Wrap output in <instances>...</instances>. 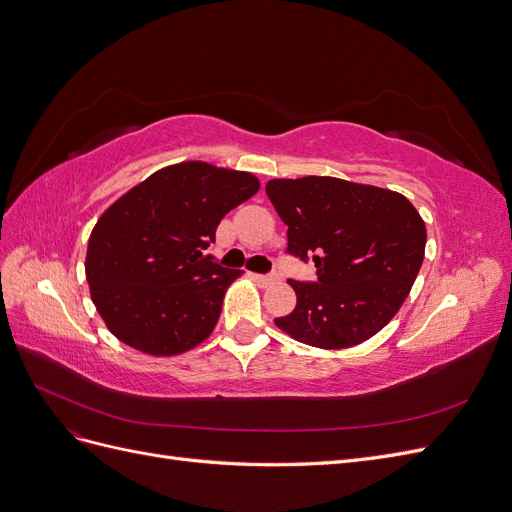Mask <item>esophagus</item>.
Masks as SVG:
<instances>
[{"instance_id":"obj_1","label":"esophagus","mask_w":512,"mask_h":512,"mask_svg":"<svg viewBox=\"0 0 512 512\" xmlns=\"http://www.w3.org/2000/svg\"><path fill=\"white\" fill-rule=\"evenodd\" d=\"M252 280L258 282L260 286H273V284L280 282V277H277V275H260V273H254Z\"/></svg>"}]
</instances>
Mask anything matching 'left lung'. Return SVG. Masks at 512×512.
Segmentation results:
<instances>
[{"label":"left lung","instance_id":"obj_1","mask_svg":"<svg viewBox=\"0 0 512 512\" xmlns=\"http://www.w3.org/2000/svg\"><path fill=\"white\" fill-rule=\"evenodd\" d=\"M267 196L288 226L286 252L312 258L316 282L288 284L297 307L275 324L301 344L339 350L365 342L406 301L427 230L399 192L335 177L271 179Z\"/></svg>","mask_w":512,"mask_h":512}]
</instances>
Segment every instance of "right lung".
<instances>
[{
	"label": "right lung",
	"instance_id": "right-lung-1",
	"mask_svg": "<svg viewBox=\"0 0 512 512\" xmlns=\"http://www.w3.org/2000/svg\"><path fill=\"white\" fill-rule=\"evenodd\" d=\"M260 181L241 170L181 162L147 177L91 230L85 275L98 314L119 342L151 356L188 352L218 324L243 273L205 256L224 215Z\"/></svg>",
	"mask_w": 512,
	"mask_h": 512
}]
</instances>
